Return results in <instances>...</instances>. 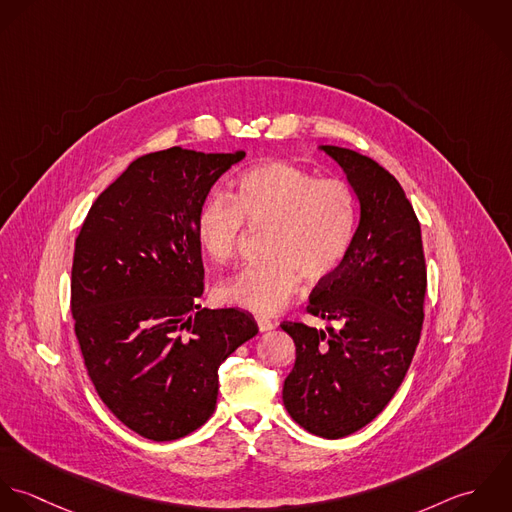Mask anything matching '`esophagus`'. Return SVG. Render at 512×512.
<instances>
[{"label":"esophagus","mask_w":512,"mask_h":512,"mask_svg":"<svg viewBox=\"0 0 512 512\" xmlns=\"http://www.w3.org/2000/svg\"><path fill=\"white\" fill-rule=\"evenodd\" d=\"M257 324H259L261 332H267V330L275 328V322L271 318H267V316H257Z\"/></svg>","instance_id":"obj_1"}]
</instances>
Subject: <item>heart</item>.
<instances>
[{
	"mask_svg": "<svg viewBox=\"0 0 512 512\" xmlns=\"http://www.w3.org/2000/svg\"><path fill=\"white\" fill-rule=\"evenodd\" d=\"M356 219L358 204L348 182L271 160L243 172L231 200L213 196L204 202L196 233L205 255L225 263L239 249L243 223L269 229L267 261L221 281L217 297L255 314H273L297 295L301 279L320 283L338 271L352 247Z\"/></svg>",
	"mask_w": 512,
	"mask_h": 512,
	"instance_id": "1",
	"label": "heart"
}]
</instances>
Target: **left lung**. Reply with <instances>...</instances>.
Returning <instances> with one entry per match:
<instances>
[{"mask_svg":"<svg viewBox=\"0 0 512 512\" xmlns=\"http://www.w3.org/2000/svg\"><path fill=\"white\" fill-rule=\"evenodd\" d=\"M320 150L344 170L360 217L344 263L308 297L307 312L336 328L281 324L297 348L283 404L308 433L340 439L368 425L404 382L421 336L427 269L400 182L354 150Z\"/></svg>","mask_w":512,"mask_h":512,"instance_id":"obj_1","label":"left lung"}]
</instances>
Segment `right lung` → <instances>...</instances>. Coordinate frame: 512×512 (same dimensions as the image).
I'll return each instance as SVG.
<instances>
[{
    "label": "right lung",
    "instance_id": "obj_1",
    "mask_svg": "<svg viewBox=\"0 0 512 512\" xmlns=\"http://www.w3.org/2000/svg\"><path fill=\"white\" fill-rule=\"evenodd\" d=\"M243 156L174 146L136 158L75 241L71 312L85 366L104 406L152 441L204 425L221 362L259 332L245 310L198 305V211Z\"/></svg>",
    "mask_w": 512,
    "mask_h": 512
}]
</instances>
